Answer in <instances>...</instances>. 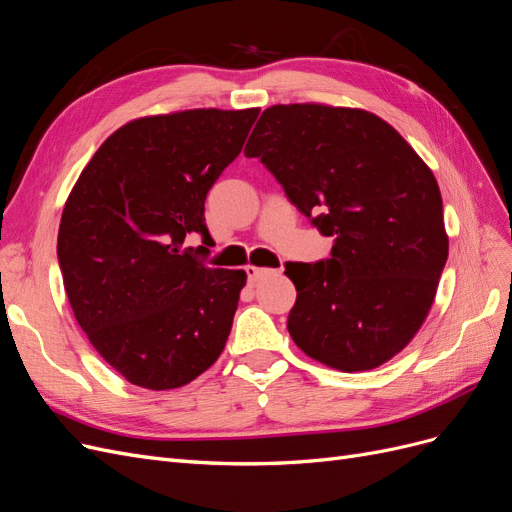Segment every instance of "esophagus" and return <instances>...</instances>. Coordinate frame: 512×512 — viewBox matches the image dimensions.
Masks as SVG:
<instances>
[{
  "label": "esophagus",
  "instance_id": "1",
  "mask_svg": "<svg viewBox=\"0 0 512 512\" xmlns=\"http://www.w3.org/2000/svg\"><path fill=\"white\" fill-rule=\"evenodd\" d=\"M245 273H247V280H250V282L254 284V282L262 280V277H267V275H271V273H277V271H273V269H260V267H252V265H247V267H245Z\"/></svg>",
  "mask_w": 512,
  "mask_h": 512
}]
</instances>
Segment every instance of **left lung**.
<instances>
[{
	"label": "left lung",
	"instance_id": "obj_1",
	"mask_svg": "<svg viewBox=\"0 0 512 512\" xmlns=\"http://www.w3.org/2000/svg\"><path fill=\"white\" fill-rule=\"evenodd\" d=\"M245 156L333 237L329 260L286 265L292 342L348 374L391 361L423 327L448 258L431 168L382 117L320 102L269 106Z\"/></svg>",
	"mask_w": 512,
	"mask_h": 512
}]
</instances>
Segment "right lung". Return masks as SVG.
<instances>
[{
  "instance_id": "right-lung-1",
  "label": "right lung",
  "mask_w": 512,
  "mask_h": 512,
  "mask_svg": "<svg viewBox=\"0 0 512 512\" xmlns=\"http://www.w3.org/2000/svg\"><path fill=\"white\" fill-rule=\"evenodd\" d=\"M258 113L190 108L132 119L68 194L57 256L70 307L91 346L136 386L179 389L226 346L247 275L209 269L181 245L194 232L209 237L207 192Z\"/></svg>"
}]
</instances>
